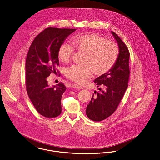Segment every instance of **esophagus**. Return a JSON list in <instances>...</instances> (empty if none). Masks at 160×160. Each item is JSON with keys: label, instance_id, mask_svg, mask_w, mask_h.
<instances>
[{"label": "esophagus", "instance_id": "1", "mask_svg": "<svg viewBox=\"0 0 160 160\" xmlns=\"http://www.w3.org/2000/svg\"><path fill=\"white\" fill-rule=\"evenodd\" d=\"M72 87L74 88H77V89H83L82 87H81V86H78V85H76V84H73V85H72Z\"/></svg>", "mask_w": 160, "mask_h": 160}]
</instances>
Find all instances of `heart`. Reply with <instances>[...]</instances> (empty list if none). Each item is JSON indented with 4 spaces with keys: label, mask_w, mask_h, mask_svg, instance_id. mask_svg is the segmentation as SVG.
I'll use <instances>...</instances> for the list:
<instances>
[{
    "label": "heart",
    "mask_w": 160,
    "mask_h": 160,
    "mask_svg": "<svg viewBox=\"0 0 160 160\" xmlns=\"http://www.w3.org/2000/svg\"><path fill=\"white\" fill-rule=\"evenodd\" d=\"M71 44L62 43L58 48V57L61 62L67 63L73 56L74 48L85 53L82 61L85 65H73L65 71V75L69 80L79 84L89 78L92 71L97 76L109 72L119 56L120 50L115 43L95 33L77 36L73 38Z\"/></svg>",
    "instance_id": "obj_1"
}]
</instances>
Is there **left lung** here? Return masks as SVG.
Wrapping results in <instances>:
<instances>
[{"mask_svg": "<svg viewBox=\"0 0 160 160\" xmlns=\"http://www.w3.org/2000/svg\"><path fill=\"white\" fill-rule=\"evenodd\" d=\"M111 32L118 43L120 53L112 68L94 80L100 92H94L95 95L93 94L86 110L88 117L94 122L104 120L116 111L128 86L130 53L122 39Z\"/></svg>", "mask_w": 160, "mask_h": 160, "instance_id": "1", "label": "left lung"}]
</instances>
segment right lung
Returning a JSON list of instances; mask_svg holds the SVG:
<instances>
[{
	"mask_svg": "<svg viewBox=\"0 0 160 160\" xmlns=\"http://www.w3.org/2000/svg\"><path fill=\"white\" fill-rule=\"evenodd\" d=\"M75 30L45 29L34 39L29 49L25 64L27 91L36 111L45 117L55 118L62 112L61 99L66 86L60 82L50 87L47 78L52 72L57 73L58 48Z\"/></svg>",
	"mask_w": 160,
	"mask_h": 160,
	"instance_id": "right-lung-1",
	"label": "right lung"
}]
</instances>
